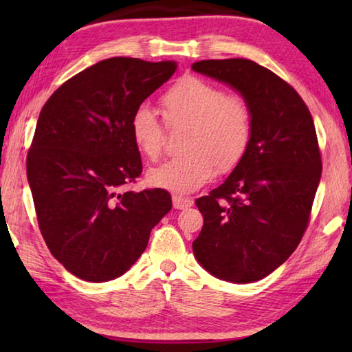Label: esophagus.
<instances>
[{
  "label": "esophagus",
  "mask_w": 352,
  "mask_h": 352,
  "mask_svg": "<svg viewBox=\"0 0 352 352\" xmlns=\"http://www.w3.org/2000/svg\"><path fill=\"white\" fill-rule=\"evenodd\" d=\"M172 204H174L175 210H188L189 206H192V199H188V197H182V195H174L172 197Z\"/></svg>",
  "instance_id": "obj_1"
}]
</instances>
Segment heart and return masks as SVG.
Masks as SVG:
<instances>
[{"label": "heart", "mask_w": 352, "mask_h": 352, "mask_svg": "<svg viewBox=\"0 0 352 352\" xmlns=\"http://www.w3.org/2000/svg\"><path fill=\"white\" fill-rule=\"evenodd\" d=\"M166 121L188 126L183 151L147 172L153 186L188 194L211 182L217 169L228 172L242 162L252 141V111L239 96H226L212 83L186 76L177 80L162 99ZM130 138L148 160L163 151V126L151 107L141 104L129 122Z\"/></svg>", "instance_id": "obj_1"}]
</instances>
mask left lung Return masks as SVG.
I'll use <instances>...</instances> for the list:
<instances>
[{
	"label": "left lung",
	"mask_w": 352,
	"mask_h": 352,
	"mask_svg": "<svg viewBox=\"0 0 352 352\" xmlns=\"http://www.w3.org/2000/svg\"><path fill=\"white\" fill-rule=\"evenodd\" d=\"M192 69L234 88L252 111L245 157L195 200L204 228L194 256L223 281H259L289 259L307 228L321 177L314 119L287 82L253 60H200Z\"/></svg>",
	"instance_id": "left-lung-1"
}]
</instances>
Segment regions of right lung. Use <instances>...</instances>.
I'll use <instances>...</instances> for the list:
<instances>
[{
	"label": "right lung",
	"instance_id": "obj_1",
	"mask_svg": "<svg viewBox=\"0 0 352 352\" xmlns=\"http://www.w3.org/2000/svg\"><path fill=\"white\" fill-rule=\"evenodd\" d=\"M177 62L111 57L52 93L40 111L26 170L41 236L74 276L111 281L144 252L170 211L164 189L126 190L141 175L129 122Z\"/></svg>",
	"mask_w": 352,
	"mask_h": 352
}]
</instances>
